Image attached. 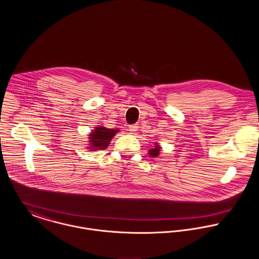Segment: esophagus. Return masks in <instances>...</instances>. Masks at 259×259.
<instances>
[{
	"label": "esophagus",
	"instance_id": "1",
	"mask_svg": "<svg viewBox=\"0 0 259 259\" xmlns=\"http://www.w3.org/2000/svg\"><path fill=\"white\" fill-rule=\"evenodd\" d=\"M137 130H138V126H136V125H130V126H129V131H130V133L134 134Z\"/></svg>",
	"mask_w": 259,
	"mask_h": 259
}]
</instances>
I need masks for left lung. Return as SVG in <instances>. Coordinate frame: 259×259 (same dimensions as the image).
Here are the masks:
<instances>
[{
	"mask_svg": "<svg viewBox=\"0 0 259 259\" xmlns=\"http://www.w3.org/2000/svg\"><path fill=\"white\" fill-rule=\"evenodd\" d=\"M160 150H161V147L159 146V143L155 142V146H154V148H153V149H151V150H149V153H148V154H149L152 158H156V157H158V156H159Z\"/></svg>",
	"mask_w": 259,
	"mask_h": 259,
	"instance_id": "left-lung-1",
	"label": "left lung"
}]
</instances>
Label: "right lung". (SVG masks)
<instances>
[{
	"label": "right lung",
	"instance_id": "1",
	"mask_svg": "<svg viewBox=\"0 0 259 259\" xmlns=\"http://www.w3.org/2000/svg\"><path fill=\"white\" fill-rule=\"evenodd\" d=\"M118 132V129H109L104 126L95 127V129L89 134V146H87V149H89L90 152L106 149L112 138Z\"/></svg>",
	"mask_w": 259,
	"mask_h": 259
}]
</instances>
